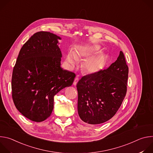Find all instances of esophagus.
Returning <instances> with one entry per match:
<instances>
[{
	"label": "esophagus",
	"instance_id": "34e87169",
	"mask_svg": "<svg viewBox=\"0 0 153 153\" xmlns=\"http://www.w3.org/2000/svg\"><path fill=\"white\" fill-rule=\"evenodd\" d=\"M78 81H79V78H78V77H76V78L74 79V80L73 85H76L77 83V82H78Z\"/></svg>",
	"mask_w": 153,
	"mask_h": 153
}]
</instances>
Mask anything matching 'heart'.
<instances>
[{"instance_id": "b5f03b06", "label": "heart", "mask_w": 153, "mask_h": 153, "mask_svg": "<svg viewBox=\"0 0 153 153\" xmlns=\"http://www.w3.org/2000/svg\"><path fill=\"white\" fill-rule=\"evenodd\" d=\"M99 48V46L95 45H79L75 52L68 51L66 53L65 55V63L69 68L73 69L78 63L79 58H86L83 63L84 70L88 74H96L102 69L105 62L102 54H96Z\"/></svg>"}]
</instances>
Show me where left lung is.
<instances>
[{"instance_id":"obj_1","label":"left lung","mask_w":153,"mask_h":153,"mask_svg":"<svg viewBox=\"0 0 153 153\" xmlns=\"http://www.w3.org/2000/svg\"><path fill=\"white\" fill-rule=\"evenodd\" d=\"M128 67L122 51L108 68L82 77L77 84V111L82 121L98 125L111 119L126 93Z\"/></svg>"}]
</instances>
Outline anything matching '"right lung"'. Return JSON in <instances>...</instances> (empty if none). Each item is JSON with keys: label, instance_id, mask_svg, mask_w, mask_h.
I'll return each mask as SVG.
<instances>
[{"label": "right lung", "instance_id": "1", "mask_svg": "<svg viewBox=\"0 0 153 153\" xmlns=\"http://www.w3.org/2000/svg\"><path fill=\"white\" fill-rule=\"evenodd\" d=\"M62 38L47 31L33 34L20 50L13 68L11 88L17 110L40 122L50 116L54 97L72 85L76 75L61 67Z\"/></svg>", "mask_w": 153, "mask_h": 153}]
</instances>
